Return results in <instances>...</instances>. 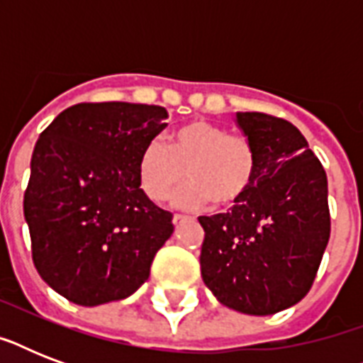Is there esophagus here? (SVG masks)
I'll return each mask as SVG.
<instances>
[{"label": "esophagus", "instance_id": "esophagus-1", "mask_svg": "<svg viewBox=\"0 0 363 363\" xmlns=\"http://www.w3.org/2000/svg\"><path fill=\"white\" fill-rule=\"evenodd\" d=\"M186 222V216H182V215H173V224H175V228L182 226Z\"/></svg>", "mask_w": 363, "mask_h": 363}]
</instances>
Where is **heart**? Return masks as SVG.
I'll return each instance as SVG.
<instances>
[{"label": "heart", "mask_w": 363, "mask_h": 363, "mask_svg": "<svg viewBox=\"0 0 363 363\" xmlns=\"http://www.w3.org/2000/svg\"><path fill=\"white\" fill-rule=\"evenodd\" d=\"M258 154L245 135L207 121L179 125L167 137V145L152 139L143 147L137 162V179L143 194L154 203L175 194L179 209H201L211 201L218 207L239 203L256 181Z\"/></svg>", "instance_id": "1"}]
</instances>
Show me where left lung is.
Segmentation results:
<instances>
[{
    "instance_id": "obj_1",
    "label": "left lung",
    "mask_w": 363,
    "mask_h": 363,
    "mask_svg": "<svg viewBox=\"0 0 363 363\" xmlns=\"http://www.w3.org/2000/svg\"><path fill=\"white\" fill-rule=\"evenodd\" d=\"M258 154L247 196L228 213L199 216L201 277L220 303L275 315L307 296L330 241L328 179L292 122L238 113Z\"/></svg>"
}]
</instances>
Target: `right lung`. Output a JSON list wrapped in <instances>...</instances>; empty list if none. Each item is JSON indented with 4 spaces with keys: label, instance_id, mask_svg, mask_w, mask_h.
Returning <instances> with one entry per match:
<instances>
[{
    "label": "right lung",
    "instance_id": "obj_1",
    "mask_svg": "<svg viewBox=\"0 0 363 363\" xmlns=\"http://www.w3.org/2000/svg\"><path fill=\"white\" fill-rule=\"evenodd\" d=\"M164 118L158 105L77 104L37 139L24 192L31 258L43 281L73 303L131 296L173 233V215L137 179L139 154Z\"/></svg>",
    "mask_w": 363,
    "mask_h": 363
}]
</instances>
